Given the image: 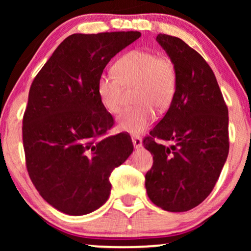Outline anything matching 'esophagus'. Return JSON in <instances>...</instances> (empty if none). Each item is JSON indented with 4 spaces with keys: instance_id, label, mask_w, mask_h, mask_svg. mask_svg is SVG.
<instances>
[{
    "instance_id": "esophagus-1",
    "label": "esophagus",
    "mask_w": 251,
    "mask_h": 251,
    "mask_svg": "<svg viewBox=\"0 0 251 251\" xmlns=\"http://www.w3.org/2000/svg\"><path fill=\"white\" fill-rule=\"evenodd\" d=\"M132 143H133V146H135L136 149H139V147L143 146L142 138H140V137H138V136L132 137Z\"/></svg>"
}]
</instances>
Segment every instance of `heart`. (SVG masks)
I'll return each instance as SVG.
<instances>
[{"instance_id":"obj_1","label":"heart","mask_w":251,"mask_h":251,"mask_svg":"<svg viewBox=\"0 0 251 251\" xmlns=\"http://www.w3.org/2000/svg\"><path fill=\"white\" fill-rule=\"evenodd\" d=\"M176 64L167 54L151 50H131L114 65V73H102L97 91L105 109L118 114L125 105L126 89L135 88L133 101L119 119V128L131 135H139L153 121L155 113L167 109L177 91Z\"/></svg>"}]
</instances>
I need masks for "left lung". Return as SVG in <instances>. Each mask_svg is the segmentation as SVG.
Segmentation results:
<instances>
[{"label":"left lung","mask_w":251,"mask_h":251,"mask_svg":"<svg viewBox=\"0 0 251 251\" xmlns=\"http://www.w3.org/2000/svg\"><path fill=\"white\" fill-rule=\"evenodd\" d=\"M156 41L176 64L178 83L167 113L143 139L153 155L145 186L154 204L181 212L200 204L217 183L228 155V109L214 72L198 51L167 34Z\"/></svg>","instance_id":"1"}]
</instances>
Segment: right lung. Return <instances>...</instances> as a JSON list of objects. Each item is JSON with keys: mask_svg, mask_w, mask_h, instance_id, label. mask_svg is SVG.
<instances>
[{"mask_svg": "<svg viewBox=\"0 0 251 251\" xmlns=\"http://www.w3.org/2000/svg\"><path fill=\"white\" fill-rule=\"evenodd\" d=\"M139 32L73 34L32 82L23 118L29 178L41 197L64 214L81 216L107 201L112 171L132 153L129 135L114 126L97 91L108 61Z\"/></svg>", "mask_w": 251, "mask_h": 251, "instance_id": "right-lung-1", "label": "right lung"}]
</instances>
